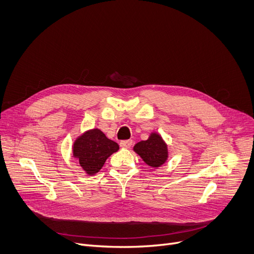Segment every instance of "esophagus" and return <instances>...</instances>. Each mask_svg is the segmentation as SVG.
Wrapping results in <instances>:
<instances>
[{
    "label": "esophagus",
    "instance_id": "esophagus-1",
    "mask_svg": "<svg viewBox=\"0 0 254 254\" xmlns=\"http://www.w3.org/2000/svg\"><path fill=\"white\" fill-rule=\"evenodd\" d=\"M131 144H132V140H131V139L122 140V141L120 142V146H121V148H123V149H128V148L131 147Z\"/></svg>",
    "mask_w": 254,
    "mask_h": 254
}]
</instances>
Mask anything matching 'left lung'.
<instances>
[{"label":"left lung","instance_id":"1","mask_svg":"<svg viewBox=\"0 0 254 254\" xmlns=\"http://www.w3.org/2000/svg\"><path fill=\"white\" fill-rule=\"evenodd\" d=\"M133 150L144 163L153 168L162 166L168 158L167 144L158 133H152L149 139L137 142Z\"/></svg>","mask_w":254,"mask_h":254}]
</instances>
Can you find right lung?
<instances>
[{
  "instance_id": "obj_1",
  "label": "right lung",
  "mask_w": 254,
  "mask_h": 254,
  "mask_svg": "<svg viewBox=\"0 0 254 254\" xmlns=\"http://www.w3.org/2000/svg\"><path fill=\"white\" fill-rule=\"evenodd\" d=\"M120 149L119 144L97 129H91L79 136L73 144V156L88 175L96 174L106 159Z\"/></svg>"
}]
</instances>
